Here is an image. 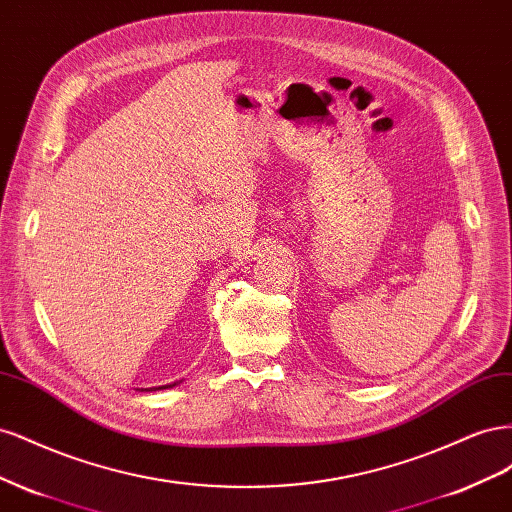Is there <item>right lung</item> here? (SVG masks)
<instances>
[{
	"label": "right lung",
	"mask_w": 512,
	"mask_h": 512,
	"mask_svg": "<svg viewBox=\"0 0 512 512\" xmlns=\"http://www.w3.org/2000/svg\"><path fill=\"white\" fill-rule=\"evenodd\" d=\"M179 382H173V384H162V386H156V389L153 391H162V389H173V386H177ZM145 391H149V389H145Z\"/></svg>",
	"instance_id": "1"
}]
</instances>
